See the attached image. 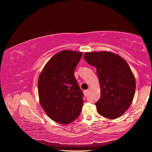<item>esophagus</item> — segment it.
<instances>
[{"mask_svg":"<svg viewBox=\"0 0 152 152\" xmlns=\"http://www.w3.org/2000/svg\"><path fill=\"white\" fill-rule=\"evenodd\" d=\"M84 94L85 96H87V95H88V94H89V90H85V91H84Z\"/></svg>","mask_w":152,"mask_h":152,"instance_id":"obj_1","label":"esophagus"}]
</instances>
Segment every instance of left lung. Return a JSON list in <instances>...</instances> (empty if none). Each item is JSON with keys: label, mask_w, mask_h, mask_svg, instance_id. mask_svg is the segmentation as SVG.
I'll list each match as a JSON object with an SVG mask.
<instances>
[{"label": "left lung", "mask_w": 152, "mask_h": 152, "mask_svg": "<svg viewBox=\"0 0 152 152\" xmlns=\"http://www.w3.org/2000/svg\"><path fill=\"white\" fill-rule=\"evenodd\" d=\"M84 58L96 68L101 87V97L96 103L103 117L115 119L126 112L135 93L136 81L127 63L110 52L86 53Z\"/></svg>", "instance_id": "left-lung-1"}]
</instances>
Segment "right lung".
Masks as SVG:
<instances>
[{
  "mask_svg": "<svg viewBox=\"0 0 152 152\" xmlns=\"http://www.w3.org/2000/svg\"><path fill=\"white\" fill-rule=\"evenodd\" d=\"M82 56L80 52L61 50L49 59L39 76L40 103L49 117L58 123H71L80 114L84 94L74 71Z\"/></svg>",
  "mask_w": 152,
  "mask_h": 152,
  "instance_id": "right-lung-1",
  "label": "right lung"
}]
</instances>
